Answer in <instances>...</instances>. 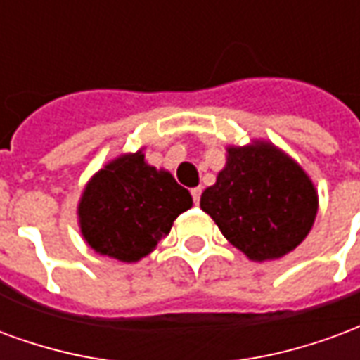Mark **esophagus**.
<instances>
[{"label":"esophagus","instance_id":"1","mask_svg":"<svg viewBox=\"0 0 360 360\" xmlns=\"http://www.w3.org/2000/svg\"><path fill=\"white\" fill-rule=\"evenodd\" d=\"M191 198H193V203L198 205L199 199H201V188H193V190H191Z\"/></svg>","mask_w":360,"mask_h":360}]
</instances>
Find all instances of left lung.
<instances>
[{
	"mask_svg": "<svg viewBox=\"0 0 360 360\" xmlns=\"http://www.w3.org/2000/svg\"><path fill=\"white\" fill-rule=\"evenodd\" d=\"M222 236L253 261L290 253L316 217V191L290 157L269 143L228 149L217 184L201 195Z\"/></svg>",
	"mask_w": 360,
	"mask_h": 360,
	"instance_id": "left-lung-1",
	"label": "left lung"
}]
</instances>
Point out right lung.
<instances>
[{"mask_svg":"<svg viewBox=\"0 0 360 360\" xmlns=\"http://www.w3.org/2000/svg\"><path fill=\"white\" fill-rule=\"evenodd\" d=\"M191 203L190 191L170 172L146 165L140 151L91 178L78 207L80 228L97 253L134 263L157 248Z\"/></svg>","mask_w":360,"mask_h":360,"instance_id":"right-lung-1","label":"right lung"}]
</instances>
